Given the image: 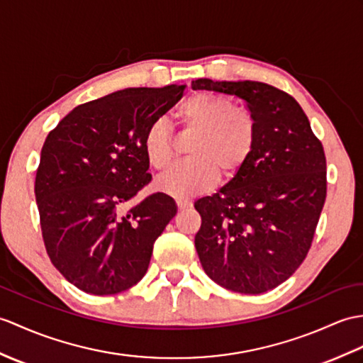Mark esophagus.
Returning a JSON list of instances; mask_svg holds the SVG:
<instances>
[{
    "instance_id": "obj_1",
    "label": "esophagus",
    "mask_w": 363,
    "mask_h": 363,
    "mask_svg": "<svg viewBox=\"0 0 363 363\" xmlns=\"http://www.w3.org/2000/svg\"><path fill=\"white\" fill-rule=\"evenodd\" d=\"M176 206H178L179 210H185V208L191 207V201H189V199H176Z\"/></svg>"
}]
</instances>
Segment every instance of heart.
Wrapping results in <instances>:
<instances>
[{
	"label": "heart",
	"mask_w": 363,
	"mask_h": 363,
	"mask_svg": "<svg viewBox=\"0 0 363 363\" xmlns=\"http://www.w3.org/2000/svg\"><path fill=\"white\" fill-rule=\"evenodd\" d=\"M179 119L195 131L189 143L191 157L174 164L156 179V187L173 198H191L206 193L216 184L220 172L233 178L254 150L255 121L233 104L208 92H198L179 108ZM148 164L162 170L173 159L172 126L165 117L151 123L142 140Z\"/></svg>",
	"instance_id": "obj_1"
}]
</instances>
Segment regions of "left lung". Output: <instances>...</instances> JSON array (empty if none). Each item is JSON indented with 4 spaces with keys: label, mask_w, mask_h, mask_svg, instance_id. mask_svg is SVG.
I'll use <instances>...</instances> for the list:
<instances>
[{
    "label": "left lung",
    "mask_w": 363,
    "mask_h": 363,
    "mask_svg": "<svg viewBox=\"0 0 363 363\" xmlns=\"http://www.w3.org/2000/svg\"><path fill=\"white\" fill-rule=\"evenodd\" d=\"M191 88L241 100L257 128L235 178L195 202L199 261L225 289L267 292L297 271L313 244L326 199L323 145L297 100L267 83L198 79Z\"/></svg>",
    "instance_id": "left-lung-1"
}]
</instances>
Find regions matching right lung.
<instances>
[{
	"instance_id": "1",
	"label": "right lung",
	"mask_w": 363,
	"mask_h": 363,
	"mask_svg": "<svg viewBox=\"0 0 363 363\" xmlns=\"http://www.w3.org/2000/svg\"><path fill=\"white\" fill-rule=\"evenodd\" d=\"M184 89L116 91L75 106L48 134L35 176L41 233L52 264L79 289L111 296L145 275L178 207L159 191L133 202L151 181L142 140Z\"/></svg>"
}]
</instances>
